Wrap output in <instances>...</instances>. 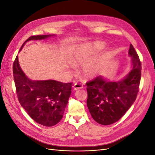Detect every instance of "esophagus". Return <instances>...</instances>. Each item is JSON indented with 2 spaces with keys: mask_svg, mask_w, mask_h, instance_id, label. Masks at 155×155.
Instances as JSON below:
<instances>
[{
  "mask_svg": "<svg viewBox=\"0 0 155 155\" xmlns=\"http://www.w3.org/2000/svg\"><path fill=\"white\" fill-rule=\"evenodd\" d=\"M73 88H74V91H78V89H81V88H83V86H82L81 84H79V83H75L74 85Z\"/></svg>",
  "mask_w": 155,
  "mask_h": 155,
  "instance_id": "34e87169",
  "label": "esophagus"
}]
</instances>
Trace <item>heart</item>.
Listing matches in <instances>:
<instances>
[{"label":"heart","mask_w":155,"mask_h":155,"mask_svg":"<svg viewBox=\"0 0 155 155\" xmlns=\"http://www.w3.org/2000/svg\"><path fill=\"white\" fill-rule=\"evenodd\" d=\"M105 45L100 41H94L78 46L74 50L70 58L72 66H83V73L87 79L95 78L110 58L109 52H105L93 57L104 49Z\"/></svg>","instance_id":"b5f03b06"}]
</instances>
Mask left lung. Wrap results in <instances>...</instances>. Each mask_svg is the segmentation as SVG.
<instances>
[{
	"mask_svg": "<svg viewBox=\"0 0 155 155\" xmlns=\"http://www.w3.org/2000/svg\"><path fill=\"white\" fill-rule=\"evenodd\" d=\"M131 58L129 72L116 81L103 76L87 83L89 112L98 124L108 125L122 117L137 98L141 78V63L132 45L128 52Z\"/></svg>",
	"mask_w": 155,
	"mask_h": 155,
	"instance_id": "left-lung-1",
	"label": "left lung"
}]
</instances>
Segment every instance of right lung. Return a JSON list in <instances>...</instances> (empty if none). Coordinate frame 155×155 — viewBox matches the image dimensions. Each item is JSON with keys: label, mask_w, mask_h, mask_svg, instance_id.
<instances>
[{"label": "right lung", "mask_w": 155, "mask_h": 155, "mask_svg": "<svg viewBox=\"0 0 155 155\" xmlns=\"http://www.w3.org/2000/svg\"><path fill=\"white\" fill-rule=\"evenodd\" d=\"M54 36L56 35L31 36L22 45L18 52L27 42L45 40ZM13 72L18 101L28 115L37 123L46 127L58 124L63 118L71 94L72 83L53 79H30L21 69L18 55L13 63Z\"/></svg>", "instance_id": "obj_1"}]
</instances>
